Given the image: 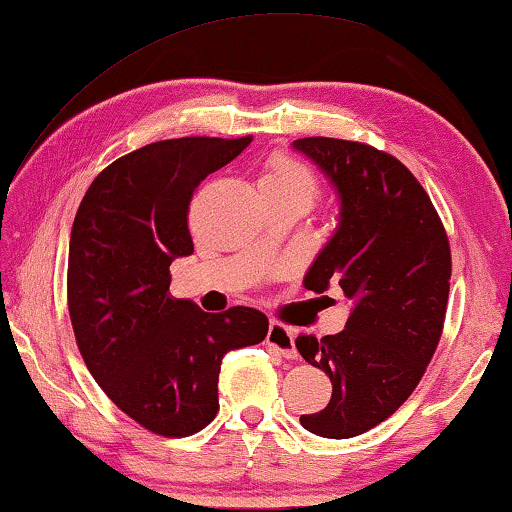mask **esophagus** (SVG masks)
I'll return each instance as SVG.
<instances>
[{
    "mask_svg": "<svg viewBox=\"0 0 512 512\" xmlns=\"http://www.w3.org/2000/svg\"><path fill=\"white\" fill-rule=\"evenodd\" d=\"M266 344L273 346L275 351H278L282 358L287 360H296V342H294V330L282 326L278 321H271L269 332H266Z\"/></svg>",
    "mask_w": 512,
    "mask_h": 512,
    "instance_id": "esophagus-1",
    "label": "esophagus"
}]
</instances>
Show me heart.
I'll return each instance as SVG.
<instances>
[{
	"label": "heart",
	"instance_id": "1",
	"mask_svg": "<svg viewBox=\"0 0 512 512\" xmlns=\"http://www.w3.org/2000/svg\"><path fill=\"white\" fill-rule=\"evenodd\" d=\"M259 186H285V189H296L303 193L307 202L314 198V191H316V184H314V177L310 175V170L287 157H275L271 161L269 168L264 170L262 180H259Z\"/></svg>",
	"mask_w": 512,
	"mask_h": 512
}]
</instances>
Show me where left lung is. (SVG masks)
Segmentation results:
<instances>
[{"label": "left lung", "instance_id": "8db88e82", "mask_svg": "<svg viewBox=\"0 0 512 512\" xmlns=\"http://www.w3.org/2000/svg\"><path fill=\"white\" fill-rule=\"evenodd\" d=\"M337 196V223L305 273L314 294L342 287L351 314L337 335H300L303 358L328 373V405L300 417L307 431L346 440L401 408L442 335L451 250L431 198L392 154L326 139L291 143Z\"/></svg>", "mask_w": 512, "mask_h": 512}]
</instances>
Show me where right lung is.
Segmentation results:
<instances>
[{
  "label": "right lung",
  "mask_w": 512,
  "mask_h": 512,
  "mask_svg": "<svg viewBox=\"0 0 512 512\" xmlns=\"http://www.w3.org/2000/svg\"><path fill=\"white\" fill-rule=\"evenodd\" d=\"M250 141L143 145L95 177L72 223L68 310L81 358L109 399L157 435L202 431L218 412L225 353L269 332L253 307L209 314L168 296L170 264L193 255V191Z\"/></svg>",
  "instance_id": "add662e5"
}]
</instances>
